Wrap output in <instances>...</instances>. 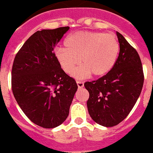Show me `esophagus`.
Returning <instances> with one entry per match:
<instances>
[{
	"label": "esophagus",
	"mask_w": 153,
	"mask_h": 153,
	"mask_svg": "<svg viewBox=\"0 0 153 153\" xmlns=\"http://www.w3.org/2000/svg\"><path fill=\"white\" fill-rule=\"evenodd\" d=\"M77 85H78V87H79V89H81L84 86V83H83V82H82V81H77Z\"/></svg>",
	"instance_id": "1"
}]
</instances>
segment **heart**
I'll return each mask as SVG.
<instances>
[{"label": "heart", "instance_id": "obj_1", "mask_svg": "<svg viewBox=\"0 0 153 153\" xmlns=\"http://www.w3.org/2000/svg\"><path fill=\"white\" fill-rule=\"evenodd\" d=\"M65 48H57L55 58L67 74L74 73L79 62L83 63L74 72L77 79L91 74L102 76L112 70L118 57L120 46L116 37L103 32L80 31L66 38Z\"/></svg>", "mask_w": 153, "mask_h": 153}]
</instances>
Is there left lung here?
I'll use <instances>...</instances> for the list:
<instances>
[{"label": "left lung", "instance_id": "obj_1", "mask_svg": "<svg viewBox=\"0 0 153 153\" xmlns=\"http://www.w3.org/2000/svg\"><path fill=\"white\" fill-rule=\"evenodd\" d=\"M120 51L116 63L100 79L84 83L90 97L87 108L96 123L105 127L118 125L136 104L144 84L142 63L136 49L117 32Z\"/></svg>", "mask_w": 153, "mask_h": 153}]
</instances>
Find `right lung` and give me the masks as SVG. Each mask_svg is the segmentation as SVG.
<instances>
[{"label": "right lung", "mask_w": 153, "mask_h": 153, "mask_svg": "<svg viewBox=\"0 0 153 153\" xmlns=\"http://www.w3.org/2000/svg\"><path fill=\"white\" fill-rule=\"evenodd\" d=\"M70 27L37 31L15 56L12 91L30 121L45 128L60 126L67 119L78 86L63 71L54 48Z\"/></svg>", "instance_id": "obj_1"}]
</instances>
